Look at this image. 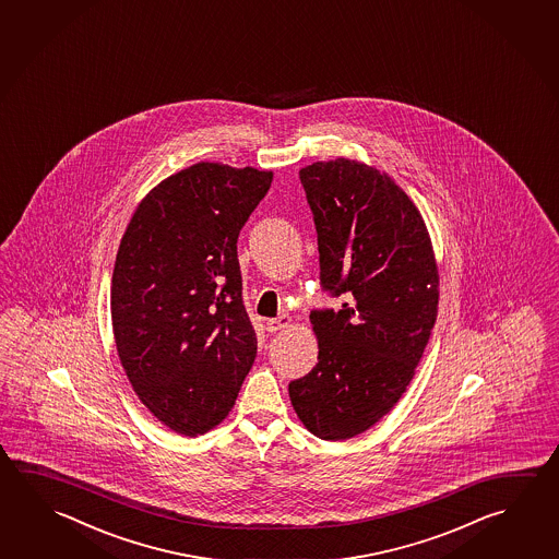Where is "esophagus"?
I'll return each instance as SVG.
<instances>
[{
    "mask_svg": "<svg viewBox=\"0 0 559 559\" xmlns=\"http://www.w3.org/2000/svg\"><path fill=\"white\" fill-rule=\"evenodd\" d=\"M290 318L288 316H278V318H271V320H266V332L273 333L278 332V330H284L286 325H290Z\"/></svg>",
    "mask_w": 559,
    "mask_h": 559,
    "instance_id": "1",
    "label": "esophagus"
}]
</instances>
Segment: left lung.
Returning <instances> with one entry per match:
<instances>
[{
	"label": "left lung",
	"instance_id": "8db88e82",
	"mask_svg": "<svg viewBox=\"0 0 559 559\" xmlns=\"http://www.w3.org/2000/svg\"><path fill=\"white\" fill-rule=\"evenodd\" d=\"M320 251L322 293L345 302L310 312L318 362L288 384L320 440L369 430L411 384L438 313V269L411 198L349 158L300 170Z\"/></svg>",
	"mask_w": 559,
	"mask_h": 559
}]
</instances>
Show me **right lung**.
Listing matches in <instances>:
<instances>
[{"mask_svg":"<svg viewBox=\"0 0 559 559\" xmlns=\"http://www.w3.org/2000/svg\"><path fill=\"white\" fill-rule=\"evenodd\" d=\"M273 173L198 163L148 192L111 276L119 359L141 402L170 430L224 420L255 361L237 237Z\"/></svg>","mask_w":559,"mask_h":559,"instance_id":"add662e5","label":"right lung"}]
</instances>
